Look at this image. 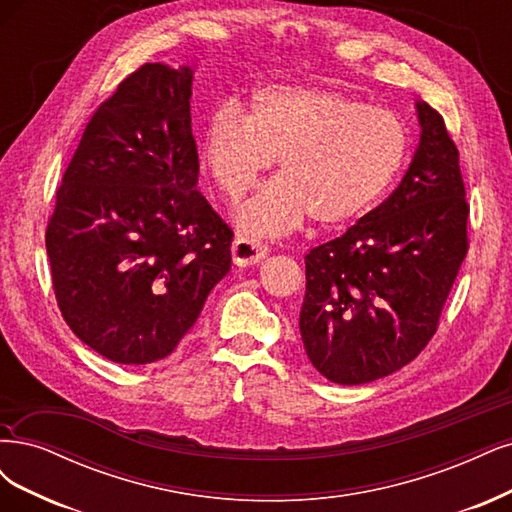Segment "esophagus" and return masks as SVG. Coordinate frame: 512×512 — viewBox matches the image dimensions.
Returning <instances> with one entry per match:
<instances>
[{
    "label": "esophagus",
    "mask_w": 512,
    "mask_h": 512,
    "mask_svg": "<svg viewBox=\"0 0 512 512\" xmlns=\"http://www.w3.org/2000/svg\"><path fill=\"white\" fill-rule=\"evenodd\" d=\"M269 248L260 239L254 237H237L233 241V260L239 267H250L267 256Z\"/></svg>",
    "instance_id": "obj_1"
}]
</instances>
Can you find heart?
I'll return each instance as SVG.
<instances>
[{"mask_svg":"<svg viewBox=\"0 0 512 512\" xmlns=\"http://www.w3.org/2000/svg\"><path fill=\"white\" fill-rule=\"evenodd\" d=\"M409 154V131L390 110L315 86H264L250 110L228 101L211 114L203 158L222 195L241 201L279 156L281 178L241 209L239 226L281 235L307 216L341 226L373 209Z\"/></svg>","mask_w":512,"mask_h":512,"instance_id":"heart-1","label":"heart"}]
</instances>
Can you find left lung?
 Instances as JSON below:
<instances>
[{
    "label": "left lung",
    "mask_w": 512,
    "mask_h": 512,
    "mask_svg": "<svg viewBox=\"0 0 512 512\" xmlns=\"http://www.w3.org/2000/svg\"><path fill=\"white\" fill-rule=\"evenodd\" d=\"M421 139L379 207L305 256L301 337L339 385L396 373L434 337L468 252L466 186L445 120L417 103Z\"/></svg>",
    "instance_id": "8db88e82"
}]
</instances>
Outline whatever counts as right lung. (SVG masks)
Masks as SVG:
<instances>
[{
    "label": "right lung",
    "mask_w": 512,
    "mask_h": 512,
    "mask_svg": "<svg viewBox=\"0 0 512 512\" xmlns=\"http://www.w3.org/2000/svg\"><path fill=\"white\" fill-rule=\"evenodd\" d=\"M192 69L144 63L88 120L48 218L57 305L118 364L167 358L231 269L233 228L197 188Z\"/></svg>",
    "instance_id": "right-lung-1"
}]
</instances>
